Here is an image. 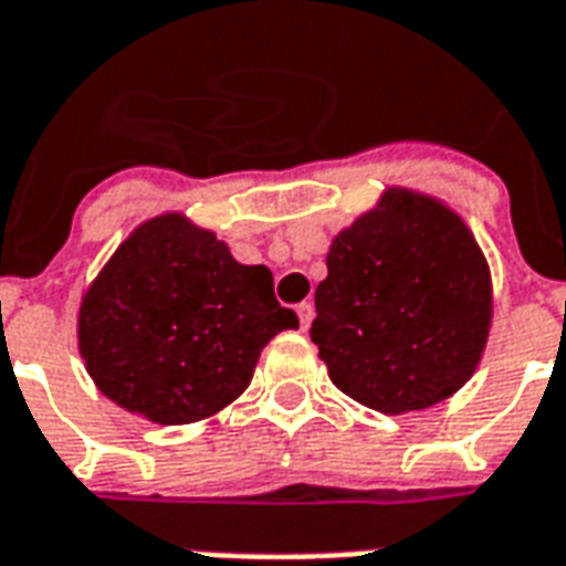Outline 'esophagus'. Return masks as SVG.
Masks as SVG:
<instances>
[{
  "label": "esophagus",
  "mask_w": 566,
  "mask_h": 566,
  "mask_svg": "<svg viewBox=\"0 0 566 566\" xmlns=\"http://www.w3.org/2000/svg\"><path fill=\"white\" fill-rule=\"evenodd\" d=\"M297 313V322H301V331H306L310 324H313V315H315V306L310 304V301H304V304L295 306Z\"/></svg>",
  "instance_id": "esophagus-1"
}]
</instances>
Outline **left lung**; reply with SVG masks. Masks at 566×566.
Segmentation results:
<instances>
[{
    "label": "left lung",
    "mask_w": 566,
    "mask_h": 566,
    "mask_svg": "<svg viewBox=\"0 0 566 566\" xmlns=\"http://www.w3.org/2000/svg\"><path fill=\"white\" fill-rule=\"evenodd\" d=\"M490 313L488 262L467 223L431 197L392 188L333 239L310 336L345 396L407 413L472 378Z\"/></svg>",
    "instance_id": "1"
}]
</instances>
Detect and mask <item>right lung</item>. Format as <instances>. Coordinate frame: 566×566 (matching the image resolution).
Returning a JSON list of instances; mask_svg holds the SVG:
<instances>
[{"label":"right lung","instance_id":"obj_1","mask_svg":"<svg viewBox=\"0 0 566 566\" xmlns=\"http://www.w3.org/2000/svg\"><path fill=\"white\" fill-rule=\"evenodd\" d=\"M297 315L265 265L161 214L126 239L87 289L78 352L103 396L159 424L218 413L248 389L260 352Z\"/></svg>","mask_w":566,"mask_h":566}]
</instances>
